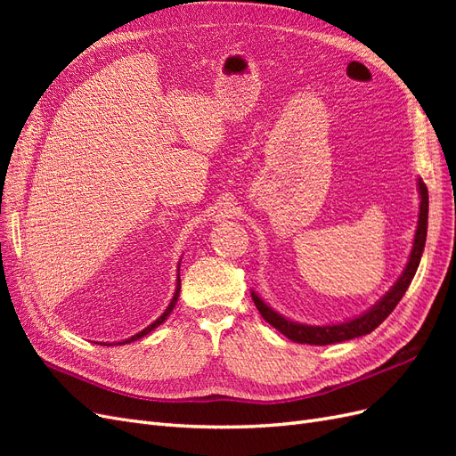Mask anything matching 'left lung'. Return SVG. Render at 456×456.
Segmentation results:
<instances>
[{
	"label": "left lung",
	"mask_w": 456,
	"mask_h": 456,
	"mask_svg": "<svg viewBox=\"0 0 456 456\" xmlns=\"http://www.w3.org/2000/svg\"><path fill=\"white\" fill-rule=\"evenodd\" d=\"M417 184H419V194H420V213H419L417 232H415V240H412V249H411L409 260L402 275L397 278V281L388 289V293H386L380 300H377L369 310L346 322H338L330 325H306V323L289 320V317L275 312L255 291H251L253 302L256 310L260 312V315L265 317L272 327L278 329L280 333L285 335L289 340L298 342V344H314V346H325V344L352 340L357 337L369 335L370 330H375L386 317L392 314V310L397 306V302L402 300L420 265V256L426 245V232H428V188L422 183V178H419Z\"/></svg>",
	"instance_id": "1"
}]
</instances>
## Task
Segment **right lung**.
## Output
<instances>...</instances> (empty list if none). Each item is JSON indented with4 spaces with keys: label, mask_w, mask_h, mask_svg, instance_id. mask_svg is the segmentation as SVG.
<instances>
[{
    "label": "right lung",
    "mask_w": 456,
    "mask_h": 456,
    "mask_svg": "<svg viewBox=\"0 0 456 456\" xmlns=\"http://www.w3.org/2000/svg\"><path fill=\"white\" fill-rule=\"evenodd\" d=\"M178 295H181V260H178V268H176V289H175V295H173V298H171V302H169V306L165 308V312L158 317V320L154 322V323H150L146 329H142L141 333H136V335H133L131 338H126L123 342H116V344H129V342H134V340H139V338H142V337H146L148 333H151V330H154L156 327H159L165 320H167L169 317V314L173 312V308L176 306V300H178ZM108 346H112V344H108Z\"/></svg>",
    "instance_id": "add662e5"
}]
</instances>
